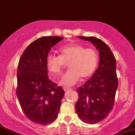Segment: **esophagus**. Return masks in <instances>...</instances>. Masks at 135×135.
I'll return each instance as SVG.
<instances>
[{
	"mask_svg": "<svg viewBox=\"0 0 135 135\" xmlns=\"http://www.w3.org/2000/svg\"><path fill=\"white\" fill-rule=\"evenodd\" d=\"M63 89H64V91H68L69 89H70L66 88V87H65V88H63Z\"/></svg>",
	"mask_w": 135,
	"mask_h": 135,
	"instance_id": "34e87169",
	"label": "esophagus"
}]
</instances>
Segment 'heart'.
Masks as SVG:
<instances>
[{
	"instance_id": "heart-1",
	"label": "heart",
	"mask_w": 135,
	"mask_h": 135,
	"mask_svg": "<svg viewBox=\"0 0 135 135\" xmlns=\"http://www.w3.org/2000/svg\"><path fill=\"white\" fill-rule=\"evenodd\" d=\"M60 56L50 54L46 57V67L52 75L61 73L65 64L68 63V72L63 75L60 85L71 87L82 80L91 76L97 68L98 57L93 48H85L83 46L72 44L60 48Z\"/></svg>"
}]
</instances>
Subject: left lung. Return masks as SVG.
Segmentation results:
<instances>
[{"mask_svg": "<svg viewBox=\"0 0 135 135\" xmlns=\"http://www.w3.org/2000/svg\"><path fill=\"white\" fill-rule=\"evenodd\" d=\"M78 37L90 41L99 51V65L89 80L77 89L76 111L83 122L94 124L103 120L112 110L118 86L116 59L103 41L95 37Z\"/></svg>", "mask_w": 135, "mask_h": 135, "instance_id": "1", "label": "left lung"}]
</instances>
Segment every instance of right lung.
Instances as JSON below:
<instances>
[{
  "instance_id": "1",
  "label": "right lung",
  "mask_w": 135,
  "mask_h": 135,
  "mask_svg": "<svg viewBox=\"0 0 135 135\" xmlns=\"http://www.w3.org/2000/svg\"><path fill=\"white\" fill-rule=\"evenodd\" d=\"M63 39L41 37L28 45L19 61L16 95L26 117L36 124L46 125L58 117L65 93L48 79L46 57Z\"/></svg>"
}]
</instances>
